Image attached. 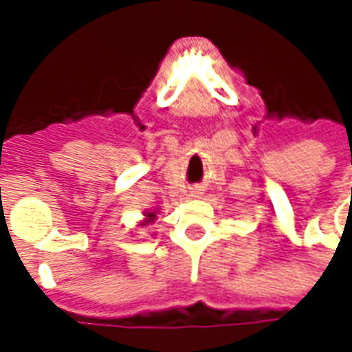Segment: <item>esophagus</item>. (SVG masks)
<instances>
[{"label":"esophagus","mask_w":352,"mask_h":352,"mask_svg":"<svg viewBox=\"0 0 352 352\" xmlns=\"http://www.w3.org/2000/svg\"><path fill=\"white\" fill-rule=\"evenodd\" d=\"M201 194H204V192L199 190V188H194V190H192V196H198V198H199Z\"/></svg>","instance_id":"obj_1"}]
</instances>
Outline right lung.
Masks as SVG:
<instances>
[{
    "instance_id": "1",
    "label": "right lung",
    "mask_w": 352,
    "mask_h": 352,
    "mask_svg": "<svg viewBox=\"0 0 352 352\" xmlns=\"http://www.w3.org/2000/svg\"><path fill=\"white\" fill-rule=\"evenodd\" d=\"M145 217L146 219L141 222V226H145V224H151V222H154V219H156V213H154V211H146Z\"/></svg>"
}]
</instances>
